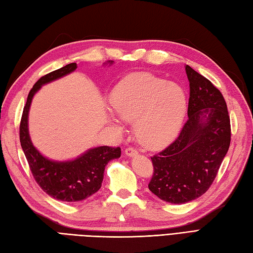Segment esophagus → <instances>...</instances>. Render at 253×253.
Returning a JSON list of instances; mask_svg holds the SVG:
<instances>
[{
  "instance_id": "esophagus-1",
  "label": "esophagus",
  "mask_w": 253,
  "mask_h": 253,
  "mask_svg": "<svg viewBox=\"0 0 253 253\" xmlns=\"http://www.w3.org/2000/svg\"><path fill=\"white\" fill-rule=\"evenodd\" d=\"M125 153H126V155L128 157H134L137 155V151L134 147H126Z\"/></svg>"
}]
</instances>
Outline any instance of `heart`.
I'll return each instance as SVG.
<instances>
[{"instance_id":"b5f03b06","label":"heart","mask_w":253,"mask_h":253,"mask_svg":"<svg viewBox=\"0 0 253 253\" xmlns=\"http://www.w3.org/2000/svg\"><path fill=\"white\" fill-rule=\"evenodd\" d=\"M109 104L120 120L134 122L137 141L149 149L167 145L177 136L187 113V97L181 87L147 73H134L118 83ZM118 131L121 123L111 119Z\"/></svg>"}]
</instances>
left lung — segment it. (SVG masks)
Here are the masks:
<instances>
[{
    "instance_id": "8db88e82",
    "label": "left lung",
    "mask_w": 253,
    "mask_h": 253,
    "mask_svg": "<svg viewBox=\"0 0 253 253\" xmlns=\"http://www.w3.org/2000/svg\"><path fill=\"white\" fill-rule=\"evenodd\" d=\"M190 83L188 120L179 136L151 157L148 189L168 203L200 198L213 183L230 144V119L221 92L185 65Z\"/></svg>"
}]
</instances>
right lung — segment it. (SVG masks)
Listing matches in <instances>:
<instances>
[{"label": "right lung", "instance_id": "obj_1", "mask_svg": "<svg viewBox=\"0 0 253 253\" xmlns=\"http://www.w3.org/2000/svg\"><path fill=\"white\" fill-rule=\"evenodd\" d=\"M108 63L112 64L113 61H108ZM76 69V63H70L37 81L28 94L19 126L20 145L36 182L51 198L63 202H79L96 193L101 187L106 165L121 156L120 147L99 146L88 149L73 161L55 162L40 154L30 140L28 113L35 94L42 85L61 79Z\"/></svg>", "mask_w": 253, "mask_h": 253}]
</instances>
